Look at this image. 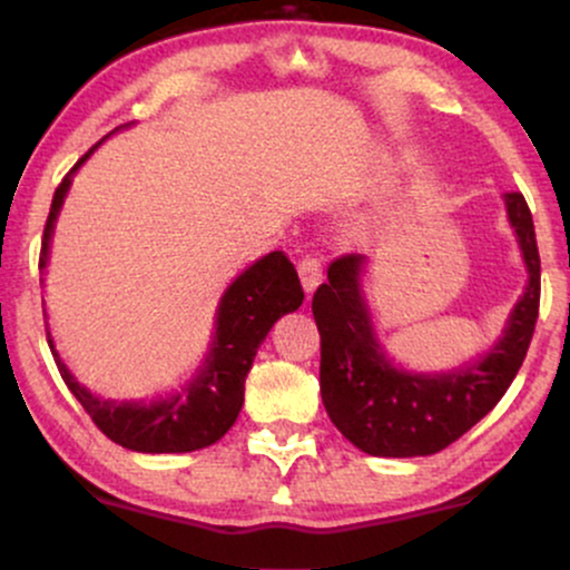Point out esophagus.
<instances>
[{
  "label": "esophagus",
  "instance_id": "34e87169",
  "mask_svg": "<svg viewBox=\"0 0 570 570\" xmlns=\"http://www.w3.org/2000/svg\"><path fill=\"white\" fill-rule=\"evenodd\" d=\"M297 271H299V281H303L305 286V294L311 297L313 289L322 284V263H318V257H313V254H305V257L299 259Z\"/></svg>",
  "mask_w": 570,
  "mask_h": 570
}]
</instances>
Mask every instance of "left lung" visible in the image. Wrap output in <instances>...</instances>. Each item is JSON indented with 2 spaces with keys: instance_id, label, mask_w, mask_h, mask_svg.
<instances>
[{
  "instance_id": "1",
  "label": "left lung",
  "mask_w": 570,
  "mask_h": 570,
  "mask_svg": "<svg viewBox=\"0 0 570 570\" xmlns=\"http://www.w3.org/2000/svg\"><path fill=\"white\" fill-rule=\"evenodd\" d=\"M507 212L522 257L528 289L509 316L507 332L482 362L450 375H410L385 358L358 289L362 254H343L313 294L322 335V399L345 440L370 455H431L461 440L499 404L522 367L541 299V259L531 208L522 193H507Z\"/></svg>"
}]
</instances>
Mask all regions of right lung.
<instances>
[{"mask_svg": "<svg viewBox=\"0 0 570 570\" xmlns=\"http://www.w3.org/2000/svg\"><path fill=\"white\" fill-rule=\"evenodd\" d=\"M90 153H85L56 187L48 222H45L39 267L48 263L53 222L71 185V174ZM303 299L305 292L299 286L297 271L284 252H271L259 263H254L233 281V286L222 297L214 348L203 370L179 394L155 399V402H107V399L94 396L71 377L67 364L53 348L50 332L48 345L63 383L109 440L136 453H189V450L208 448L230 431L244 404V383L259 343L271 332V326L284 313L297 311Z\"/></svg>", "mask_w": 570, "mask_h": 570, "instance_id": "obj_1", "label": "right lung"}]
</instances>
